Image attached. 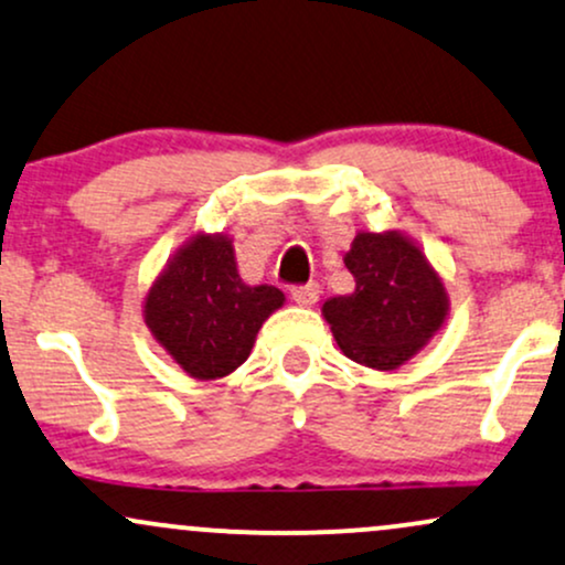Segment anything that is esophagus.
Wrapping results in <instances>:
<instances>
[{
    "label": "esophagus",
    "instance_id": "34e87169",
    "mask_svg": "<svg viewBox=\"0 0 565 565\" xmlns=\"http://www.w3.org/2000/svg\"><path fill=\"white\" fill-rule=\"evenodd\" d=\"M294 301L298 307H315L320 301V285L317 282H307V285H298V288L290 290Z\"/></svg>",
    "mask_w": 565,
    "mask_h": 565
}]
</instances>
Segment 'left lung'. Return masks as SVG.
Returning <instances> with one entry per match:
<instances>
[{
    "label": "left lung",
    "instance_id": "obj_1",
    "mask_svg": "<svg viewBox=\"0 0 565 565\" xmlns=\"http://www.w3.org/2000/svg\"><path fill=\"white\" fill-rule=\"evenodd\" d=\"M354 294L322 307L338 347L373 370H396L441 330L449 298L439 271L402 232H360L343 256Z\"/></svg>",
    "mask_w": 565,
    "mask_h": 565
}]
</instances>
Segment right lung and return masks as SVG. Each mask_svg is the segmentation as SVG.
I'll return each mask as SVG.
<instances>
[{"mask_svg": "<svg viewBox=\"0 0 565 565\" xmlns=\"http://www.w3.org/2000/svg\"><path fill=\"white\" fill-rule=\"evenodd\" d=\"M285 303L275 285H245L227 235H195L152 282L145 322L171 360L216 381L248 360L264 320Z\"/></svg>", "mask_w": 565, "mask_h": 565, "instance_id": "obj_1", "label": "right lung"}]
</instances>
